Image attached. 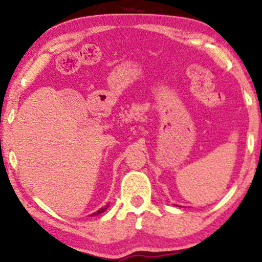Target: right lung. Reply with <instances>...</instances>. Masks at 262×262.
Wrapping results in <instances>:
<instances>
[{
  "label": "right lung",
  "instance_id": "obj_1",
  "mask_svg": "<svg viewBox=\"0 0 262 262\" xmlns=\"http://www.w3.org/2000/svg\"><path fill=\"white\" fill-rule=\"evenodd\" d=\"M108 205H110V204H107V205H106V206H103V207H101V209H100V210H98V211H96V212H94V213H92V214H91V216H98V214H100V213H102V212H105V211L107 210V207H108Z\"/></svg>",
  "mask_w": 262,
  "mask_h": 262
}]
</instances>
